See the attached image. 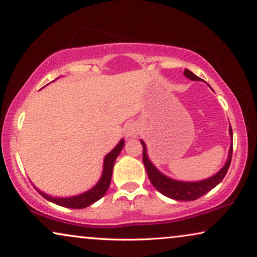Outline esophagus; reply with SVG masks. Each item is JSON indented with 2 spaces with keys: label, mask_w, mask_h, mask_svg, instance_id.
Wrapping results in <instances>:
<instances>
[{
  "label": "esophagus",
  "mask_w": 257,
  "mask_h": 257,
  "mask_svg": "<svg viewBox=\"0 0 257 257\" xmlns=\"http://www.w3.org/2000/svg\"><path fill=\"white\" fill-rule=\"evenodd\" d=\"M138 132H139V126L137 122H127V124L125 125L124 133L127 138H135V137L138 136Z\"/></svg>",
  "instance_id": "1"
}]
</instances>
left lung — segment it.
Here are the masks:
<instances>
[{"mask_svg": "<svg viewBox=\"0 0 257 257\" xmlns=\"http://www.w3.org/2000/svg\"><path fill=\"white\" fill-rule=\"evenodd\" d=\"M184 75L187 78L192 80H200V77L195 76L194 73L189 70L185 69ZM229 135L233 140V131L231 127H229ZM143 145V161L145 165L147 175H149L150 181L152 182V185L159 191L161 194L167 196V198L179 200V201H192V200H196L201 198L202 195H205L206 193H208L210 189H213L215 186H217L222 181V179L226 175L228 168L230 166L231 156H233V143H231L229 153H228V159L224 164V166L217 172L215 175L210 177L208 179H205L202 181H195V182H186V181H178L173 180V179L166 177L161 172L157 170V167L151 163L147 156V150L146 145L143 140H140Z\"/></svg>", "mask_w": 257, "mask_h": 257, "instance_id": "obj_1", "label": "left lung"}]
</instances>
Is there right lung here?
Instances as JSON below:
<instances>
[{
    "instance_id": "obj_1",
    "label": "right lung",
    "mask_w": 257,
    "mask_h": 257,
    "mask_svg": "<svg viewBox=\"0 0 257 257\" xmlns=\"http://www.w3.org/2000/svg\"><path fill=\"white\" fill-rule=\"evenodd\" d=\"M124 143H125L124 139H121L120 142L118 143V145L115 146L110 153L106 154V157H105L104 159V168H103L101 178L99 179V181L97 182V185L91 188L90 191L83 193V194L71 196V198H52V196L45 194V193H42L37 189L38 193H40L43 198L49 200L50 202H54L56 205L62 206V207H66V208L80 209L92 205V203L103 198L108 187H110L114 161L119 156V153H120L122 147H124Z\"/></svg>"
}]
</instances>
